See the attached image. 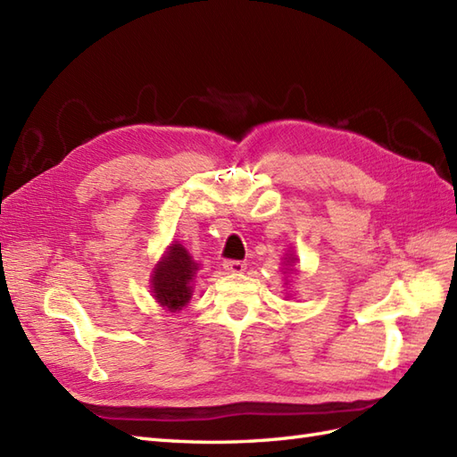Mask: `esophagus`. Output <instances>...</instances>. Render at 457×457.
Masks as SVG:
<instances>
[{
    "mask_svg": "<svg viewBox=\"0 0 457 457\" xmlns=\"http://www.w3.org/2000/svg\"><path fill=\"white\" fill-rule=\"evenodd\" d=\"M224 269L229 274H239V272H243V270L247 269V264H245V261H226L224 262Z\"/></svg>",
    "mask_w": 457,
    "mask_h": 457,
    "instance_id": "obj_1",
    "label": "esophagus"
}]
</instances>
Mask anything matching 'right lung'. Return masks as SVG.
I'll use <instances>...</instances> for the list:
<instances>
[{
  "mask_svg": "<svg viewBox=\"0 0 457 457\" xmlns=\"http://www.w3.org/2000/svg\"><path fill=\"white\" fill-rule=\"evenodd\" d=\"M154 272L152 286L159 303L169 312H177L188 303L190 292H193L190 282L196 274V262L183 245L173 243Z\"/></svg>",
  "mask_w": 457,
  "mask_h": 457,
  "instance_id": "add662e5",
  "label": "right lung"
}]
</instances>
